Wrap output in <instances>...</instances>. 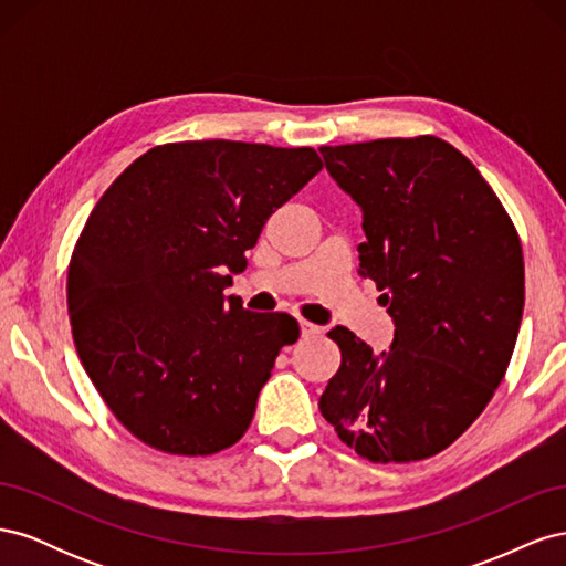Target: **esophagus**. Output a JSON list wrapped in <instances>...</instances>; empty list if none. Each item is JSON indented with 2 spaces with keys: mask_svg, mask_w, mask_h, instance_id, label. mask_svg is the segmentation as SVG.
<instances>
[{
  "mask_svg": "<svg viewBox=\"0 0 566 566\" xmlns=\"http://www.w3.org/2000/svg\"><path fill=\"white\" fill-rule=\"evenodd\" d=\"M300 333H302L304 339H310V337H316L321 333V328H318V325L310 323V321H300Z\"/></svg>",
  "mask_w": 566,
  "mask_h": 566,
  "instance_id": "esophagus-1",
  "label": "esophagus"
}]
</instances>
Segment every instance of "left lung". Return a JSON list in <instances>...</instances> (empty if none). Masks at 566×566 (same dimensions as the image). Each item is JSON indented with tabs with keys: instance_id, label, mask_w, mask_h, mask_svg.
<instances>
[{
	"instance_id": "obj_1",
	"label": "left lung",
	"mask_w": 566,
	"mask_h": 566,
	"mask_svg": "<svg viewBox=\"0 0 566 566\" xmlns=\"http://www.w3.org/2000/svg\"><path fill=\"white\" fill-rule=\"evenodd\" d=\"M364 212L358 273L382 290L391 347L333 328L339 370L318 408L373 462L430 458L491 401L515 349L524 260L515 224L476 167L437 136L318 148Z\"/></svg>"
}]
</instances>
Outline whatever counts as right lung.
<instances>
[{
	"label": "right lung",
	"instance_id": "add662e5",
	"mask_svg": "<svg viewBox=\"0 0 566 566\" xmlns=\"http://www.w3.org/2000/svg\"><path fill=\"white\" fill-rule=\"evenodd\" d=\"M321 167L314 148L181 142L144 153L101 196L67 266V314L84 370L136 439L212 455L245 434L300 325L224 290Z\"/></svg>",
	"mask_w": 566,
	"mask_h": 566
}]
</instances>
